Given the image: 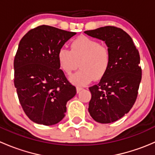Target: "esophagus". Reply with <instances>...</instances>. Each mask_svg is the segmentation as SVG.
<instances>
[{"label":"esophagus","mask_w":155,"mask_h":155,"mask_svg":"<svg viewBox=\"0 0 155 155\" xmlns=\"http://www.w3.org/2000/svg\"><path fill=\"white\" fill-rule=\"evenodd\" d=\"M82 87H79V86H77L76 87V91H77V93H79V92L81 91L82 90Z\"/></svg>","instance_id":"34e87169"}]
</instances>
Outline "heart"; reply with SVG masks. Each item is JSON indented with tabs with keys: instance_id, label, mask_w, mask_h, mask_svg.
Instances as JSON below:
<instances>
[{
	"instance_id": "obj_1",
	"label": "heart",
	"mask_w": 155,
	"mask_h": 155,
	"mask_svg": "<svg viewBox=\"0 0 155 155\" xmlns=\"http://www.w3.org/2000/svg\"><path fill=\"white\" fill-rule=\"evenodd\" d=\"M70 47L71 50L61 48L57 54L59 66L68 74L77 68L79 61L80 70L70 76V82L85 85L94 78L99 79L107 73L111 62L110 51L107 46L81 36L72 42Z\"/></svg>"
}]
</instances>
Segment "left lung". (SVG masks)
<instances>
[{
  "instance_id": "8db88e82",
  "label": "left lung",
  "mask_w": 155,
  "mask_h": 155,
  "mask_svg": "<svg viewBox=\"0 0 155 155\" xmlns=\"http://www.w3.org/2000/svg\"><path fill=\"white\" fill-rule=\"evenodd\" d=\"M84 33L105 42L111 54L107 73L97 85L89 87L88 112L97 122H114L127 113L137 100L142 79L140 54L132 38L121 28L106 26Z\"/></svg>"
}]
</instances>
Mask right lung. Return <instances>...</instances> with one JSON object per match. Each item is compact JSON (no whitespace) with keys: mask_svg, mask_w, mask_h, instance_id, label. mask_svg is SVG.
I'll use <instances>...</instances> for the list:
<instances>
[{"mask_svg":"<svg viewBox=\"0 0 155 155\" xmlns=\"http://www.w3.org/2000/svg\"><path fill=\"white\" fill-rule=\"evenodd\" d=\"M76 34L48 25L29 31L14 59V85L23 110L34 122L53 125L61 121L67 103L76 94L60 69L58 51Z\"/></svg>","mask_w":155,"mask_h":155,"instance_id":"add662e5","label":"right lung"}]
</instances>
